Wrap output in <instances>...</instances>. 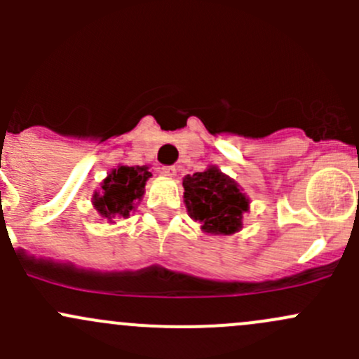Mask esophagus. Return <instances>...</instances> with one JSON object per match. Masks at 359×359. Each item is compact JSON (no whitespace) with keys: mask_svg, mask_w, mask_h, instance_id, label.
<instances>
[{"mask_svg":"<svg viewBox=\"0 0 359 359\" xmlns=\"http://www.w3.org/2000/svg\"><path fill=\"white\" fill-rule=\"evenodd\" d=\"M161 172L165 173V175H168V177H175V175H177V168H175V166H172V165L163 166Z\"/></svg>","mask_w":359,"mask_h":359,"instance_id":"obj_1","label":"esophagus"}]
</instances>
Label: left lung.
Returning a JSON list of instances; mask_svg holds the SVG:
<instances>
[{"label": "left lung", "mask_w": 359, "mask_h": 359, "mask_svg": "<svg viewBox=\"0 0 359 359\" xmlns=\"http://www.w3.org/2000/svg\"><path fill=\"white\" fill-rule=\"evenodd\" d=\"M184 203L201 229L210 234H233L241 229V219L248 210V198L238 184L219 168L184 177Z\"/></svg>", "instance_id": "left-lung-1"}]
</instances>
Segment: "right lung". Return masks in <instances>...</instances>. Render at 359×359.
<instances>
[{"mask_svg":"<svg viewBox=\"0 0 359 359\" xmlns=\"http://www.w3.org/2000/svg\"><path fill=\"white\" fill-rule=\"evenodd\" d=\"M151 172L147 166H118L102 182V194H93V205L109 222L128 217L144 194Z\"/></svg>","mask_w":359,"mask_h":359,"instance_id":"add662e5","label":"right lung"}]
</instances>
